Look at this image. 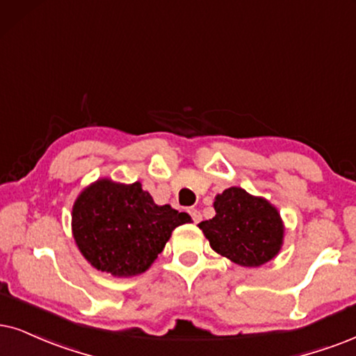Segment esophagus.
Returning a JSON list of instances; mask_svg holds the SVG:
<instances>
[{
	"label": "esophagus",
	"mask_w": 356,
	"mask_h": 356,
	"mask_svg": "<svg viewBox=\"0 0 356 356\" xmlns=\"http://www.w3.org/2000/svg\"><path fill=\"white\" fill-rule=\"evenodd\" d=\"M188 213H191V217H192V220L195 223H200V220H202V213L197 209H191L188 210Z\"/></svg>",
	"instance_id": "esophagus-1"
}]
</instances>
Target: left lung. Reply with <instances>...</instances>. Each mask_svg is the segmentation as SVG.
I'll list each match as a JSON object with an SVG mask.
<instances>
[{
    "label": "left lung",
    "mask_w": 356,
    "mask_h": 356,
    "mask_svg": "<svg viewBox=\"0 0 356 356\" xmlns=\"http://www.w3.org/2000/svg\"><path fill=\"white\" fill-rule=\"evenodd\" d=\"M213 209L215 217L199 228L215 253L243 268H258L279 254L286 228L271 202L230 187L215 197Z\"/></svg>",
    "instance_id": "1"
}]
</instances>
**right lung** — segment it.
<instances>
[{
  "instance_id": "obj_1",
  "label": "right lung",
  "mask_w": 356,
  "mask_h": 356,
  "mask_svg": "<svg viewBox=\"0 0 356 356\" xmlns=\"http://www.w3.org/2000/svg\"><path fill=\"white\" fill-rule=\"evenodd\" d=\"M191 215L157 205L141 182L102 177L79 193L72 207V235L85 259L113 277H133L151 268L177 227Z\"/></svg>"
}]
</instances>
